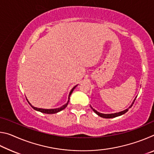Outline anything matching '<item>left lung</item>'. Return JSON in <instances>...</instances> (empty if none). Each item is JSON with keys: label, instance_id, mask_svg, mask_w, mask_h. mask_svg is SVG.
Here are the masks:
<instances>
[{"label": "left lung", "instance_id": "obj_1", "mask_svg": "<svg viewBox=\"0 0 154 154\" xmlns=\"http://www.w3.org/2000/svg\"><path fill=\"white\" fill-rule=\"evenodd\" d=\"M136 98H137V97L135 98V99L134 100V101H133V103H132V104L131 105V106H130L129 108H130L131 107V106H132V105H133V103H134V100H136ZM91 108H92V110L95 112V113L98 115V116H100V117H101V118H116V117H118V116H122V115H123V114H124L125 113H126V112L128 111V109H129V108L128 109H126V110H124V111H121V112H118V113H111V114H104V113H99V112H98L97 111H96L95 109H94L92 106H91Z\"/></svg>", "mask_w": 154, "mask_h": 154}]
</instances>
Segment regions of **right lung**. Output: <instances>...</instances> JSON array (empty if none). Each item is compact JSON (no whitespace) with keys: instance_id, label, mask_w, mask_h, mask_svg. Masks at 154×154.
Wrapping results in <instances>:
<instances>
[{"instance_id":"1","label":"right lung","mask_w":154,"mask_h":154,"mask_svg":"<svg viewBox=\"0 0 154 154\" xmlns=\"http://www.w3.org/2000/svg\"><path fill=\"white\" fill-rule=\"evenodd\" d=\"M77 85H75V87H73L72 88V89L71 90V92H70V93H69V100H68V102L65 104V105H64L63 106H62L61 107H60V108H56V109H41V108H36V107H35V106H33L32 105H31V104L29 103V101L28 100V99H26L27 100V101H28V103H29V105H30V106H32V107L35 109V110H36V111H40V112H41V113H47V114H54V113H58V112H59V111H62V110H63V109H64L66 107V106H67V105H68V103H69V97H70V96H71V94H72V92H73V90H74V89L75 88L77 87Z\"/></svg>"}]
</instances>
